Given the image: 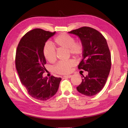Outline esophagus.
I'll use <instances>...</instances> for the list:
<instances>
[{"label":"esophagus","instance_id":"34e87169","mask_svg":"<svg viewBox=\"0 0 128 128\" xmlns=\"http://www.w3.org/2000/svg\"><path fill=\"white\" fill-rule=\"evenodd\" d=\"M72 77V75H66L64 76V78H70Z\"/></svg>","mask_w":128,"mask_h":128}]
</instances>
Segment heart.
Returning <instances> with one entry per match:
<instances>
[{
    "instance_id": "obj_1",
    "label": "heart",
    "mask_w": 128,
    "mask_h": 128,
    "mask_svg": "<svg viewBox=\"0 0 128 128\" xmlns=\"http://www.w3.org/2000/svg\"><path fill=\"white\" fill-rule=\"evenodd\" d=\"M54 44L59 48L66 49L70 55L75 58H80L82 56L84 47L80 40L75 41L74 37L66 33L59 34L54 40ZM43 55L47 61L53 62L56 59V51L50 44L44 46L43 50ZM75 65L72 60L60 62L54 67V70L59 74H66L70 72V69Z\"/></svg>"
}]
</instances>
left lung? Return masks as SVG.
I'll use <instances>...</instances> for the list:
<instances>
[{"instance_id": "8db88e82", "label": "left lung", "mask_w": 128, "mask_h": 128, "mask_svg": "<svg viewBox=\"0 0 128 128\" xmlns=\"http://www.w3.org/2000/svg\"><path fill=\"white\" fill-rule=\"evenodd\" d=\"M77 35L84 47L83 59L78 69L88 72L76 88L85 96H92L102 90L109 75L111 56L104 37L96 30L84 26L69 32Z\"/></svg>"}]
</instances>
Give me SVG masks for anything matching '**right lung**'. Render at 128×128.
Masks as SVG:
<instances>
[{
	"instance_id": "1",
	"label": "right lung",
	"mask_w": 128,
	"mask_h": 128,
	"mask_svg": "<svg viewBox=\"0 0 128 128\" xmlns=\"http://www.w3.org/2000/svg\"><path fill=\"white\" fill-rule=\"evenodd\" d=\"M56 34L40 28L28 31L20 40L16 51L15 66L22 85L35 99L46 100L58 91L62 78H43L46 69L43 50L45 43Z\"/></svg>"
}]
</instances>
